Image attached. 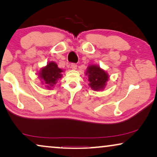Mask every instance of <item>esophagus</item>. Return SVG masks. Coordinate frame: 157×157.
Wrapping results in <instances>:
<instances>
[{
    "label": "esophagus",
    "mask_w": 157,
    "mask_h": 157,
    "mask_svg": "<svg viewBox=\"0 0 157 157\" xmlns=\"http://www.w3.org/2000/svg\"><path fill=\"white\" fill-rule=\"evenodd\" d=\"M71 68L73 70H76L77 65H76V64H75V63H72L71 66Z\"/></svg>",
    "instance_id": "1"
}]
</instances>
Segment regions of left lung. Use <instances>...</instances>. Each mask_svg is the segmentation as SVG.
Listing matches in <instances>:
<instances>
[{"mask_svg":"<svg viewBox=\"0 0 157 157\" xmlns=\"http://www.w3.org/2000/svg\"><path fill=\"white\" fill-rule=\"evenodd\" d=\"M85 74L88 77L89 87L96 91L104 90L109 80L107 71L95 64H91L88 66Z\"/></svg>","mask_w":157,"mask_h":157,"instance_id":"obj_1","label":"left lung"}]
</instances>
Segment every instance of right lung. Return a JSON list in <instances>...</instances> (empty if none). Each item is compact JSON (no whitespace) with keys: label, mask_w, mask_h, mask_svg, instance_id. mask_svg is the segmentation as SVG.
<instances>
[{"label":"right lung","mask_w":157,"mask_h":157,"mask_svg":"<svg viewBox=\"0 0 157 157\" xmlns=\"http://www.w3.org/2000/svg\"><path fill=\"white\" fill-rule=\"evenodd\" d=\"M63 72H64L63 69L58 67L56 62L49 61L46 66L39 70L38 76L41 85H44L47 89H52L57 81L62 78Z\"/></svg>","instance_id":"right-lung-1"}]
</instances>
